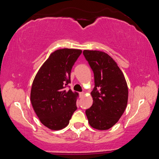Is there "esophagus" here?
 I'll list each match as a JSON object with an SVG mask.
<instances>
[{"instance_id": "obj_1", "label": "esophagus", "mask_w": 159, "mask_h": 159, "mask_svg": "<svg viewBox=\"0 0 159 159\" xmlns=\"http://www.w3.org/2000/svg\"><path fill=\"white\" fill-rule=\"evenodd\" d=\"M84 95H85V93H84V92L80 93V97H83V96H84Z\"/></svg>"}]
</instances>
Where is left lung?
<instances>
[{
    "label": "left lung",
    "instance_id": "obj_1",
    "mask_svg": "<svg viewBox=\"0 0 159 159\" xmlns=\"http://www.w3.org/2000/svg\"><path fill=\"white\" fill-rule=\"evenodd\" d=\"M92 69L95 87L91 92L93 103L85 114L91 127L100 130L111 128L125 111L128 88L121 70L110 56L98 50H83Z\"/></svg>",
    "mask_w": 159,
    "mask_h": 159
}]
</instances>
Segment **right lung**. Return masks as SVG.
I'll return each mask as SVG.
<instances>
[{
  "label": "right lung",
  "mask_w": 159,
  "mask_h": 159,
  "mask_svg": "<svg viewBox=\"0 0 159 159\" xmlns=\"http://www.w3.org/2000/svg\"><path fill=\"white\" fill-rule=\"evenodd\" d=\"M82 51L64 48L55 50L36 74L31 90V102L40 121L54 130L69 124L77 109L78 93L66 88L71 71Z\"/></svg>",
  "instance_id": "add662e5"
}]
</instances>
